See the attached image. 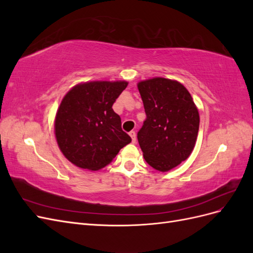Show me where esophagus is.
I'll return each instance as SVG.
<instances>
[{"label": "esophagus", "instance_id": "esophagus-1", "mask_svg": "<svg viewBox=\"0 0 253 253\" xmlns=\"http://www.w3.org/2000/svg\"><path fill=\"white\" fill-rule=\"evenodd\" d=\"M129 136H131V138H132V142H133V143H136V140H137V138H136V133H135L134 131L129 132Z\"/></svg>", "mask_w": 253, "mask_h": 253}]
</instances>
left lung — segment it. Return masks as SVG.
I'll return each instance as SVG.
<instances>
[{
	"label": "left lung",
	"mask_w": 253,
	"mask_h": 253,
	"mask_svg": "<svg viewBox=\"0 0 253 253\" xmlns=\"http://www.w3.org/2000/svg\"><path fill=\"white\" fill-rule=\"evenodd\" d=\"M137 87L147 115L137 134L143 158L155 170L168 172L192 153L200 114L178 81L155 77L138 82Z\"/></svg>",
	"instance_id": "obj_1"
}]
</instances>
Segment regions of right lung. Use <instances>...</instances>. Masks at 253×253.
Masks as SVG:
<instances>
[{"mask_svg":"<svg viewBox=\"0 0 253 253\" xmlns=\"http://www.w3.org/2000/svg\"><path fill=\"white\" fill-rule=\"evenodd\" d=\"M126 81L79 83L63 97L55 118L58 147L67 160L81 169L98 171L112 163L131 142L112 106Z\"/></svg>","mask_w":253,"mask_h":253,"instance_id":"add662e5","label":"right lung"}]
</instances>
